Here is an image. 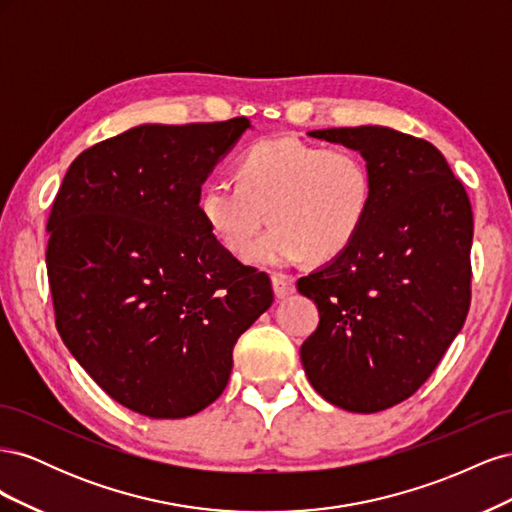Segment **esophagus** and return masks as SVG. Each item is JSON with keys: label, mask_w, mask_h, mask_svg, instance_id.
Here are the masks:
<instances>
[{"label": "esophagus", "mask_w": 512, "mask_h": 512, "mask_svg": "<svg viewBox=\"0 0 512 512\" xmlns=\"http://www.w3.org/2000/svg\"><path fill=\"white\" fill-rule=\"evenodd\" d=\"M271 284H273V292L277 299H286L294 292V280L290 275L284 273H273L271 275Z\"/></svg>", "instance_id": "obj_1"}]
</instances>
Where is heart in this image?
Listing matches in <instances>:
<instances>
[{
    "instance_id": "obj_1",
    "label": "heart",
    "mask_w": 512,
    "mask_h": 512,
    "mask_svg": "<svg viewBox=\"0 0 512 512\" xmlns=\"http://www.w3.org/2000/svg\"><path fill=\"white\" fill-rule=\"evenodd\" d=\"M235 179L207 183L198 211L232 254L252 243L267 218L273 226L245 252V260L258 267L339 256L361 232L374 196L359 153L294 138L252 145L239 158Z\"/></svg>"
}]
</instances>
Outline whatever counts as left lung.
I'll return each instance as SVG.
<instances>
[{
    "mask_svg": "<svg viewBox=\"0 0 512 512\" xmlns=\"http://www.w3.org/2000/svg\"><path fill=\"white\" fill-rule=\"evenodd\" d=\"M307 136L359 151L374 196L348 250L297 282L320 314L301 346V363L329 404L380 412L431 376L466 322L470 198L423 138L386 126Z\"/></svg>",
    "mask_w": 512,
    "mask_h": 512,
    "instance_id": "left-lung-1",
    "label": "left lung"
}]
</instances>
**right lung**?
<instances>
[{"instance_id": "1", "label": "right lung", "mask_w": 512, "mask_h": 512, "mask_svg": "<svg viewBox=\"0 0 512 512\" xmlns=\"http://www.w3.org/2000/svg\"><path fill=\"white\" fill-rule=\"evenodd\" d=\"M252 123H141L76 158L57 192L46 269L57 331L104 393L149 418L222 395L232 348L273 303L198 211L200 188Z\"/></svg>"}]
</instances>
